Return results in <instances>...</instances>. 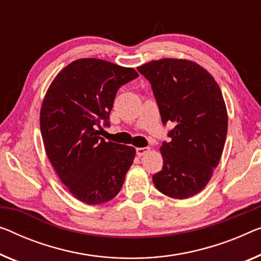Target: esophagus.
<instances>
[{"label": "esophagus", "mask_w": 261, "mask_h": 261, "mask_svg": "<svg viewBox=\"0 0 261 261\" xmlns=\"http://www.w3.org/2000/svg\"><path fill=\"white\" fill-rule=\"evenodd\" d=\"M147 152H150V147H137V149H136V153H137L139 157L146 154Z\"/></svg>", "instance_id": "34e87169"}]
</instances>
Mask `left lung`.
I'll use <instances>...</instances> for the list:
<instances>
[{
	"label": "left lung",
	"instance_id": "8db88e82",
	"mask_svg": "<svg viewBox=\"0 0 261 261\" xmlns=\"http://www.w3.org/2000/svg\"><path fill=\"white\" fill-rule=\"evenodd\" d=\"M137 70L150 82L163 124H174L153 184L165 196L186 199L205 188L219 164L227 135L223 93L211 73L188 60L163 58Z\"/></svg>",
	"mask_w": 261,
	"mask_h": 261
}]
</instances>
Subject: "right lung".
<instances>
[{"instance_id":"right-lung-1","label":"right lung","mask_w":261,"mask_h":261,"mask_svg":"<svg viewBox=\"0 0 261 261\" xmlns=\"http://www.w3.org/2000/svg\"><path fill=\"white\" fill-rule=\"evenodd\" d=\"M132 68L97 58H82L55 77L41 108L45 152L62 182L77 199L103 204L122 189L134 163L135 147L99 136L118 89L137 79Z\"/></svg>"}]
</instances>
